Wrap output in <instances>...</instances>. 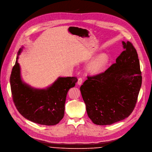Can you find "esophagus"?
<instances>
[{"label":"esophagus","mask_w":152,"mask_h":152,"mask_svg":"<svg viewBox=\"0 0 152 152\" xmlns=\"http://www.w3.org/2000/svg\"><path fill=\"white\" fill-rule=\"evenodd\" d=\"M82 79L81 77H79L77 80V85L80 86L82 84Z\"/></svg>","instance_id":"obj_1"}]
</instances>
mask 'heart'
Wrapping results in <instances>:
<instances>
[{"label": "heart", "instance_id": "obj_1", "mask_svg": "<svg viewBox=\"0 0 152 152\" xmlns=\"http://www.w3.org/2000/svg\"><path fill=\"white\" fill-rule=\"evenodd\" d=\"M109 62V57L106 53H101L96 56L91 62L90 66L89 71L94 75L101 73L107 66Z\"/></svg>", "mask_w": 152, "mask_h": 152}]
</instances>
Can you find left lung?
Returning a JSON list of instances; mask_svg holds the SVG:
<instances>
[{"instance_id":"obj_1","label":"left lung","mask_w":152,"mask_h":152,"mask_svg":"<svg viewBox=\"0 0 152 152\" xmlns=\"http://www.w3.org/2000/svg\"><path fill=\"white\" fill-rule=\"evenodd\" d=\"M124 51L105 72L88 79L80 88L87 113L99 126L111 125L129 117L142 84L137 53L131 42L122 41Z\"/></svg>"}]
</instances>
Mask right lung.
I'll return each mask as SVG.
<instances>
[{
    "mask_svg": "<svg viewBox=\"0 0 152 152\" xmlns=\"http://www.w3.org/2000/svg\"><path fill=\"white\" fill-rule=\"evenodd\" d=\"M20 48L10 76V86L13 102L18 112L26 119L45 126H54L64 118L66 94L74 87L75 77H59L46 88H36L24 82L20 75L19 56Z\"/></svg>",
    "mask_w": 152,
    "mask_h": 152,
    "instance_id": "obj_1",
    "label": "right lung"
}]
</instances>
